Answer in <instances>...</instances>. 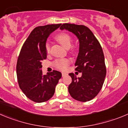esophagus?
I'll list each match as a JSON object with an SVG mask.
<instances>
[{"label": "esophagus", "instance_id": "esophagus-1", "mask_svg": "<svg viewBox=\"0 0 128 128\" xmlns=\"http://www.w3.org/2000/svg\"><path fill=\"white\" fill-rule=\"evenodd\" d=\"M66 74L64 73V72H62V77H65V76H66Z\"/></svg>", "mask_w": 128, "mask_h": 128}]
</instances>
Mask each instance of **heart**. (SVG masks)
<instances>
[{
	"label": "heart",
	"instance_id": "b5f03b06",
	"mask_svg": "<svg viewBox=\"0 0 128 128\" xmlns=\"http://www.w3.org/2000/svg\"><path fill=\"white\" fill-rule=\"evenodd\" d=\"M56 40L63 46V47L66 49H69L72 46V38L70 35L65 33L60 34L58 35L56 37ZM46 50L48 53H49L50 51V44L47 43L46 45ZM70 63V61L68 59H58L56 60L54 63V65L57 68L60 69V70H65L68 65Z\"/></svg>",
	"mask_w": 128,
	"mask_h": 128
}]
</instances>
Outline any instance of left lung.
Returning a JSON list of instances; mask_svg holds the SVG:
<instances>
[{
  "mask_svg": "<svg viewBox=\"0 0 128 128\" xmlns=\"http://www.w3.org/2000/svg\"><path fill=\"white\" fill-rule=\"evenodd\" d=\"M75 35L79 42V50L75 66L81 72L80 77L69 74L72 82L68 86L70 96L79 102L93 99L101 90L106 76V66L102 48L90 28L84 25L64 23L60 27Z\"/></svg>",
  "mask_w": 128,
  "mask_h": 128,
  "instance_id": "obj_1",
  "label": "left lung"
}]
</instances>
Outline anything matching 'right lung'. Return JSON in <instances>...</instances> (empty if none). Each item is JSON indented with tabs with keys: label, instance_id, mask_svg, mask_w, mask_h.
Listing matches in <instances>:
<instances>
[{
	"label": "right lung",
	"instance_id": "obj_1",
	"mask_svg": "<svg viewBox=\"0 0 128 128\" xmlns=\"http://www.w3.org/2000/svg\"><path fill=\"white\" fill-rule=\"evenodd\" d=\"M62 24H47L35 28L22 46L16 65L19 86L28 98L36 103L49 100L62 77L60 72L43 75L42 62L47 58L46 44L51 33Z\"/></svg>",
	"mask_w": 128,
	"mask_h": 128
}]
</instances>
